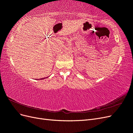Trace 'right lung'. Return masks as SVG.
<instances>
[{
  "instance_id": "obj_1",
  "label": "right lung",
  "mask_w": 133,
  "mask_h": 133,
  "mask_svg": "<svg viewBox=\"0 0 133 133\" xmlns=\"http://www.w3.org/2000/svg\"><path fill=\"white\" fill-rule=\"evenodd\" d=\"M48 78V77H47ZM45 79V78H42V79Z\"/></svg>"
}]
</instances>
